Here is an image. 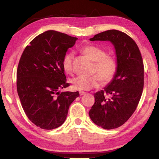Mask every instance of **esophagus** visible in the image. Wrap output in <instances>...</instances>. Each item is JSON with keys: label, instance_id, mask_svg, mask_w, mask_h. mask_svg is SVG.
<instances>
[{"label": "esophagus", "instance_id": "34e87169", "mask_svg": "<svg viewBox=\"0 0 159 159\" xmlns=\"http://www.w3.org/2000/svg\"><path fill=\"white\" fill-rule=\"evenodd\" d=\"M79 94H80V96H82V95H85V92H83V91H80V92H79Z\"/></svg>", "mask_w": 159, "mask_h": 159}]
</instances>
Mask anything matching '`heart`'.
Segmentation results:
<instances>
[{
    "mask_svg": "<svg viewBox=\"0 0 159 159\" xmlns=\"http://www.w3.org/2000/svg\"><path fill=\"white\" fill-rule=\"evenodd\" d=\"M82 52L95 61L93 73L98 75L92 76H79L71 80L72 86L78 90H89L100 85V79L103 83H108L114 79L117 71V61L113 56L107 55L105 51L95 45H85L81 49ZM74 53L68 52L64 56L62 67L67 74L72 73V62Z\"/></svg>",
    "mask_w": 159,
    "mask_h": 159,
    "instance_id": "obj_1",
    "label": "heart"
}]
</instances>
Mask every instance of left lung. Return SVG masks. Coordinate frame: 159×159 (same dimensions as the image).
Here are the masks:
<instances>
[{"label":"left lung","instance_id":"1","mask_svg":"<svg viewBox=\"0 0 159 159\" xmlns=\"http://www.w3.org/2000/svg\"><path fill=\"white\" fill-rule=\"evenodd\" d=\"M90 41H109L116 50V74L104 90L94 94L95 104L89 111L94 123L111 130L124 124L138 105L144 87L143 61L136 43L122 31L102 32Z\"/></svg>","mask_w":159,"mask_h":159}]
</instances>
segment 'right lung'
<instances>
[{
  "mask_svg": "<svg viewBox=\"0 0 159 159\" xmlns=\"http://www.w3.org/2000/svg\"><path fill=\"white\" fill-rule=\"evenodd\" d=\"M77 38L49 30L26 47L17 71V89L29 119L38 127L52 130L65 121L78 92H60L68 87L62 60Z\"/></svg>",
  "mask_w": 159,
  "mask_h": 159,
  "instance_id": "1",
  "label": "right lung"
}]
</instances>
